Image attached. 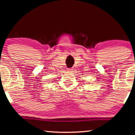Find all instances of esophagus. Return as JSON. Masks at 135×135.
Here are the masks:
<instances>
[{
    "mask_svg": "<svg viewBox=\"0 0 135 135\" xmlns=\"http://www.w3.org/2000/svg\"><path fill=\"white\" fill-rule=\"evenodd\" d=\"M69 70L70 71H71V70H70V69H69V70Z\"/></svg>",
    "mask_w": 135,
    "mask_h": 135,
    "instance_id": "esophagus-1",
    "label": "esophagus"
}]
</instances>
